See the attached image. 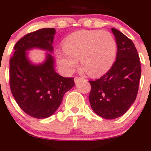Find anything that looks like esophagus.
I'll return each instance as SVG.
<instances>
[{"label": "esophagus", "mask_w": 151, "mask_h": 151, "mask_svg": "<svg viewBox=\"0 0 151 151\" xmlns=\"http://www.w3.org/2000/svg\"><path fill=\"white\" fill-rule=\"evenodd\" d=\"M81 79H82V78H81V77H76L75 78H74V82L75 83H77L78 82H79V81H80Z\"/></svg>", "instance_id": "34e87169"}]
</instances>
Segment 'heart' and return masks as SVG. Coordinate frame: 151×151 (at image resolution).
Masks as SVG:
<instances>
[{"instance_id": "b5f03b06", "label": "heart", "mask_w": 151, "mask_h": 151, "mask_svg": "<svg viewBox=\"0 0 151 151\" xmlns=\"http://www.w3.org/2000/svg\"><path fill=\"white\" fill-rule=\"evenodd\" d=\"M64 50L57 52L58 63L72 72L80 60L82 69L90 76L105 73L115 61L117 44L110 32L83 30L71 34L64 42Z\"/></svg>"}]
</instances>
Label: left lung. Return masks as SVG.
<instances>
[{
  "instance_id": "1",
  "label": "left lung",
  "mask_w": 151,
  "mask_h": 151,
  "mask_svg": "<svg viewBox=\"0 0 151 151\" xmlns=\"http://www.w3.org/2000/svg\"><path fill=\"white\" fill-rule=\"evenodd\" d=\"M111 31L117 44L116 60L100 79L89 81L91 109L106 119H116L129 110L136 99L141 74L139 56L132 40L116 29Z\"/></svg>"
}]
</instances>
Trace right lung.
Wrapping results in <instances>:
<instances>
[{
	"label": "right lung",
	"instance_id": "add662e5",
	"mask_svg": "<svg viewBox=\"0 0 151 151\" xmlns=\"http://www.w3.org/2000/svg\"><path fill=\"white\" fill-rule=\"evenodd\" d=\"M55 28H42L27 34L14 47L10 60V86L13 97L25 113L46 119L57 111L64 95L74 86V78L63 77L55 70L53 41ZM45 50L46 60L35 64L27 51Z\"/></svg>",
	"mask_w": 151,
	"mask_h": 151
}]
</instances>
